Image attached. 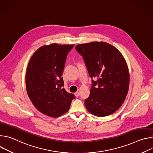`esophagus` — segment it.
<instances>
[{
  "mask_svg": "<svg viewBox=\"0 0 153 153\" xmlns=\"http://www.w3.org/2000/svg\"><path fill=\"white\" fill-rule=\"evenodd\" d=\"M74 95L76 96V97H78V96H79V92H76V93H74Z\"/></svg>",
  "mask_w": 153,
  "mask_h": 153,
  "instance_id": "34e87169",
  "label": "esophagus"
}]
</instances>
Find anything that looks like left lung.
Returning a JSON list of instances; mask_svg holds the SVG:
<instances>
[{
  "label": "left lung",
  "mask_w": 153,
  "mask_h": 153,
  "mask_svg": "<svg viewBox=\"0 0 153 153\" xmlns=\"http://www.w3.org/2000/svg\"><path fill=\"white\" fill-rule=\"evenodd\" d=\"M82 56L93 84L86 110L92 114L104 117L115 113L124 102L128 92L129 73L122 53L104 42H92L76 46Z\"/></svg>",
  "instance_id": "1"
}]
</instances>
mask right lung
I'll return each instance as SVG.
<instances>
[{
  "label": "right lung",
  "instance_id": "right-lung-1",
  "mask_svg": "<svg viewBox=\"0 0 153 153\" xmlns=\"http://www.w3.org/2000/svg\"><path fill=\"white\" fill-rule=\"evenodd\" d=\"M74 45H43L30 60L25 76L27 94L34 106L43 114L52 117L64 114L75 97L62 88V77L67 56Z\"/></svg>",
  "mask_w": 153,
  "mask_h": 153
}]
</instances>
